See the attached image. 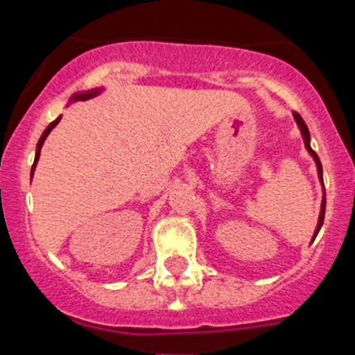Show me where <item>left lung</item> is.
I'll return each mask as SVG.
<instances>
[{
    "instance_id": "left-lung-1",
    "label": "left lung",
    "mask_w": 355,
    "mask_h": 355,
    "mask_svg": "<svg viewBox=\"0 0 355 355\" xmlns=\"http://www.w3.org/2000/svg\"><path fill=\"white\" fill-rule=\"evenodd\" d=\"M293 118H295L297 125H299L300 134H302V139H304V146H306L307 153H309V155L313 156L314 163H316V168H318V177H320L321 185H323V199H321V211H320V218H318L316 230H314V235H313V241H314V239H316V235H318V232H320V228L323 227V220H324V207H327V192H324V184H323V166H321L320 157H318L316 153H314V151H313V148H311V135H309V128H307L306 121L302 120V116H300L299 113H293ZM313 241H311V242H313Z\"/></svg>"
}]
</instances>
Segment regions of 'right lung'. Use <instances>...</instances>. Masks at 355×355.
<instances>
[{
    "label": "right lung",
    "instance_id": "right-lung-1",
    "mask_svg": "<svg viewBox=\"0 0 355 355\" xmlns=\"http://www.w3.org/2000/svg\"><path fill=\"white\" fill-rule=\"evenodd\" d=\"M101 91H103V87H98V89H91V91H84V92H75V94L71 96V98H70V101H85V99H91V98H94V96L101 94ZM60 120H62V116H58V118H56L55 121H51V123L48 125V128H46L44 132H42L41 139H39V142H37V148H35V159H34V164H32V170H31V178H32V175H34L35 164H37V161H39V156H41V148H42V144H44V141H46V137H48V135H49V132H51L53 128H55L56 125L60 123Z\"/></svg>",
    "mask_w": 355,
    "mask_h": 355
}]
</instances>
